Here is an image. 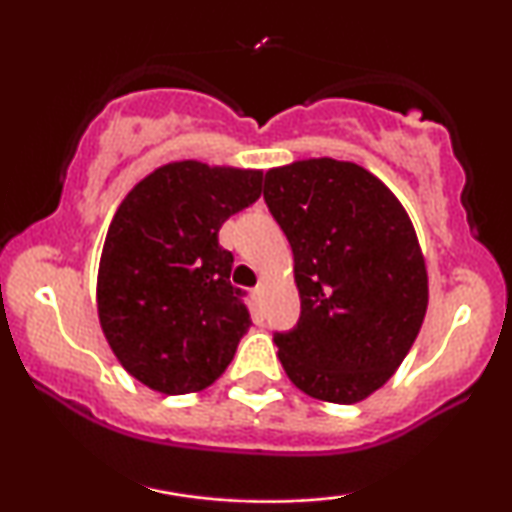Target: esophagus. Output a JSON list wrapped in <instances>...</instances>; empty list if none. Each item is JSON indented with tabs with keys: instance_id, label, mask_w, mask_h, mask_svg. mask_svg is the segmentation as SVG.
Here are the masks:
<instances>
[{
	"instance_id": "34e87169",
	"label": "esophagus",
	"mask_w": 512,
	"mask_h": 512,
	"mask_svg": "<svg viewBox=\"0 0 512 512\" xmlns=\"http://www.w3.org/2000/svg\"><path fill=\"white\" fill-rule=\"evenodd\" d=\"M252 293H255V298H262L264 296V284H257V289Z\"/></svg>"
}]
</instances>
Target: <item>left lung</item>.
Returning <instances> with one entry per match:
<instances>
[{"mask_svg": "<svg viewBox=\"0 0 512 512\" xmlns=\"http://www.w3.org/2000/svg\"><path fill=\"white\" fill-rule=\"evenodd\" d=\"M264 202L289 238L301 320L276 334L305 395L356 404L407 358L428 308V272L395 192L351 161L303 158L264 175Z\"/></svg>", "mask_w": 512, "mask_h": 512, "instance_id": "obj_1", "label": "left lung"}]
</instances>
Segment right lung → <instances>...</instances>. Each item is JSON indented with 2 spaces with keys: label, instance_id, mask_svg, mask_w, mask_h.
<instances>
[{
  "label": "right lung",
  "instance_id": "obj_1",
  "mask_svg": "<svg viewBox=\"0 0 512 512\" xmlns=\"http://www.w3.org/2000/svg\"><path fill=\"white\" fill-rule=\"evenodd\" d=\"M262 195V170L173 161L142 178L117 207L98 264V320L139 383L190 395L233 361L250 313L219 245L228 216Z\"/></svg>",
  "mask_w": 512,
  "mask_h": 512
}]
</instances>
